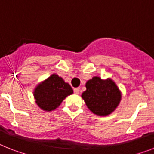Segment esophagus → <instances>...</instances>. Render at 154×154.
<instances>
[{
    "instance_id": "esophagus-1",
    "label": "esophagus",
    "mask_w": 154,
    "mask_h": 154,
    "mask_svg": "<svg viewBox=\"0 0 154 154\" xmlns=\"http://www.w3.org/2000/svg\"><path fill=\"white\" fill-rule=\"evenodd\" d=\"M73 92H74L75 94H79L80 88H75L74 89H73Z\"/></svg>"
}]
</instances>
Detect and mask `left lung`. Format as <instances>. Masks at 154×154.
<instances>
[{"mask_svg": "<svg viewBox=\"0 0 154 154\" xmlns=\"http://www.w3.org/2000/svg\"><path fill=\"white\" fill-rule=\"evenodd\" d=\"M82 93L88 109L97 116H105L113 112L121 100V92L112 79L92 77L87 81Z\"/></svg>", "mask_w": 154, "mask_h": 154, "instance_id": "1", "label": "left lung"}]
</instances>
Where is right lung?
I'll return each mask as SVG.
<instances>
[{
    "mask_svg": "<svg viewBox=\"0 0 154 154\" xmlns=\"http://www.w3.org/2000/svg\"><path fill=\"white\" fill-rule=\"evenodd\" d=\"M73 92L71 86L66 83L62 77L52 74L36 87L34 97L41 109L51 112L58 107L62 100Z\"/></svg>",
    "mask_w": 154,
    "mask_h": 154,
    "instance_id": "1",
    "label": "right lung"
}]
</instances>
